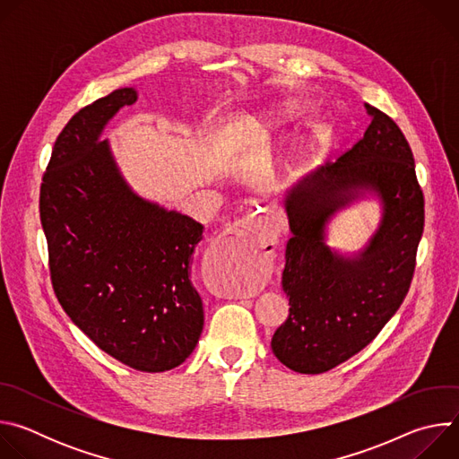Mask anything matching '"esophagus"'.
Returning <instances> with one entry per match:
<instances>
[{"instance_id":"1","label":"esophagus","mask_w":459,"mask_h":459,"mask_svg":"<svg viewBox=\"0 0 459 459\" xmlns=\"http://www.w3.org/2000/svg\"><path fill=\"white\" fill-rule=\"evenodd\" d=\"M225 234H234V236H247L252 238V243H265L267 241V232H261L257 229V221L252 216H245L238 221H234L232 225L227 227Z\"/></svg>"}]
</instances>
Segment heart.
Masks as SVG:
<instances>
[{
    "label": "heart",
    "mask_w": 459,
    "mask_h": 459,
    "mask_svg": "<svg viewBox=\"0 0 459 459\" xmlns=\"http://www.w3.org/2000/svg\"><path fill=\"white\" fill-rule=\"evenodd\" d=\"M299 112H301V107L298 103H283V105L273 108L265 117L257 119L255 123H257L261 133L267 134L273 126L281 125V123H285L289 119H294L296 116H299Z\"/></svg>",
    "instance_id": "1"
}]
</instances>
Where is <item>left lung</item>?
Instances as JSON below:
<instances>
[{"label": "left lung", "mask_w": 459, "mask_h": 459, "mask_svg": "<svg viewBox=\"0 0 459 459\" xmlns=\"http://www.w3.org/2000/svg\"><path fill=\"white\" fill-rule=\"evenodd\" d=\"M363 138L334 163L303 176L285 194L290 239L283 290L289 317L274 333V356L299 374H321L365 349L403 303L425 225V200L414 156L400 126L365 103ZM369 195L382 221L352 256L325 245V223Z\"/></svg>", "instance_id": "obj_1"}]
</instances>
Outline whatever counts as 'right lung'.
<instances>
[{
    "instance_id": "obj_1",
    "label": "right lung",
    "mask_w": 459,
    "mask_h": 459,
    "mask_svg": "<svg viewBox=\"0 0 459 459\" xmlns=\"http://www.w3.org/2000/svg\"><path fill=\"white\" fill-rule=\"evenodd\" d=\"M138 100L125 87L73 116L39 190L56 298L103 352L142 372L181 365L204 331L190 255L204 225L138 195L100 136Z\"/></svg>"
}]
</instances>
